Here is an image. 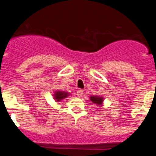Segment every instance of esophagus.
I'll list each match as a JSON object with an SVG mask.
<instances>
[{
	"label": "esophagus",
	"instance_id": "1",
	"mask_svg": "<svg viewBox=\"0 0 156 156\" xmlns=\"http://www.w3.org/2000/svg\"><path fill=\"white\" fill-rule=\"evenodd\" d=\"M76 93H77V95H78V97H81V96H82L84 94V91L82 90V89H79V90L77 91Z\"/></svg>",
	"mask_w": 156,
	"mask_h": 156
}]
</instances>
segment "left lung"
<instances>
[{"instance_id": "left-lung-1", "label": "left lung", "mask_w": 156, "mask_h": 156, "mask_svg": "<svg viewBox=\"0 0 156 156\" xmlns=\"http://www.w3.org/2000/svg\"><path fill=\"white\" fill-rule=\"evenodd\" d=\"M90 100L95 104H97L99 106H102V102H103V98L100 96H91Z\"/></svg>"}]
</instances>
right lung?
Wrapping results in <instances>:
<instances>
[{"label": "right lung", "mask_w": 156, "mask_h": 156, "mask_svg": "<svg viewBox=\"0 0 156 156\" xmlns=\"http://www.w3.org/2000/svg\"><path fill=\"white\" fill-rule=\"evenodd\" d=\"M68 95H69V93H68V92H62V91H57V92H55V93L54 94V98L57 102H60V101L62 100V99L68 97Z\"/></svg>", "instance_id": "right-lung-1"}]
</instances>
